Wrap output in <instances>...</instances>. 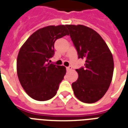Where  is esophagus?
<instances>
[{
	"label": "esophagus",
	"mask_w": 128,
	"mask_h": 128,
	"mask_svg": "<svg viewBox=\"0 0 128 128\" xmlns=\"http://www.w3.org/2000/svg\"><path fill=\"white\" fill-rule=\"evenodd\" d=\"M72 69V67L71 66H68V67H66V70H68V71H69V70H71Z\"/></svg>",
	"instance_id": "34e87169"
}]
</instances>
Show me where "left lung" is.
<instances>
[{
	"instance_id": "left-lung-1",
	"label": "left lung",
	"mask_w": 128,
	"mask_h": 128,
	"mask_svg": "<svg viewBox=\"0 0 128 128\" xmlns=\"http://www.w3.org/2000/svg\"><path fill=\"white\" fill-rule=\"evenodd\" d=\"M78 52L85 60L76 69L78 78L72 84L74 95L82 102L94 103L110 87L114 72L113 56L105 41L93 29L83 25H66Z\"/></svg>"
}]
</instances>
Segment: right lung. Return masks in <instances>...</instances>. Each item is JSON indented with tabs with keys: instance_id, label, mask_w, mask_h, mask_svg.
Returning <instances> with one entry per match:
<instances>
[{
	"instance_id": "1",
	"label": "right lung",
	"mask_w": 128,
	"mask_h": 128,
	"mask_svg": "<svg viewBox=\"0 0 128 128\" xmlns=\"http://www.w3.org/2000/svg\"><path fill=\"white\" fill-rule=\"evenodd\" d=\"M66 35L68 32L64 25L44 27L33 33L20 49L17 74L21 86L33 99L46 101L56 94L66 68L49 60L54 54L55 41Z\"/></svg>"
}]
</instances>
